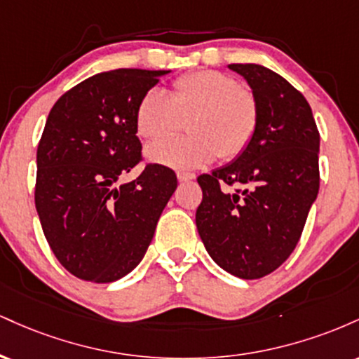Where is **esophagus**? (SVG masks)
I'll return each instance as SVG.
<instances>
[{
    "label": "esophagus",
    "mask_w": 359,
    "mask_h": 359,
    "mask_svg": "<svg viewBox=\"0 0 359 359\" xmlns=\"http://www.w3.org/2000/svg\"><path fill=\"white\" fill-rule=\"evenodd\" d=\"M177 179H179L180 182H187V180L196 179V174H192V172H177Z\"/></svg>",
    "instance_id": "34e87169"
}]
</instances>
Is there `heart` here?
Wrapping results in <instances>:
<instances>
[{
    "label": "heart",
    "mask_w": 359,
    "mask_h": 359,
    "mask_svg": "<svg viewBox=\"0 0 359 359\" xmlns=\"http://www.w3.org/2000/svg\"><path fill=\"white\" fill-rule=\"evenodd\" d=\"M185 121L191 135L151 143L145 151L150 162L197 168L219 155L224 160L238 158L258 131V101L229 74L197 71L179 77L170 96L158 89L148 90L135 113L137 133L145 140L171 136L183 129Z\"/></svg>",
    "instance_id": "1"
}]
</instances>
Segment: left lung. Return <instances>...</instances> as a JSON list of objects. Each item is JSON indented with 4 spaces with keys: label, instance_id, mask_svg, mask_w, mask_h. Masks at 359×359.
Listing matches in <instances>:
<instances>
[{
    "label": "left lung",
    "instance_id": "left-lung-1",
    "mask_svg": "<svg viewBox=\"0 0 359 359\" xmlns=\"http://www.w3.org/2000/svg\"><path fill=\"white\" fill-rule=\"evenodd\" d=\"M229 69L253 89L259 125L245 154L197 177L196 224L222 270L255 280L277 270L300 240L319 192V130L302 93L277 72L258 64Z\"/></svg>",
    "mask_w": 359,
    "mask_h": 359
}]
</instances>
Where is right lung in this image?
<instances>
[{
    "mask_svg": "<svg viewBox=\"0 0 359 359\" xmlns=\"http://www.w3.org/2000/svg\"><path fill=\"white\" fill-rule=\"evenodd\" d=\"M168 71L116 69L79 82L48 113L36 148L35 205L48 246L86 282L125 277L145 257L177 189L172 168L143 160L135 113Z\"/></svg>",
    "mask_w": 359,
    "mask_h": 359,
    "instance_id": "1",
    "label": "right lung"
}]
</instances>
